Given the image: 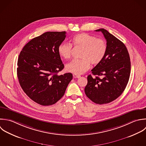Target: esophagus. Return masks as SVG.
<instances>
[{
	"mask_svg": "<svg viewBox=\"0 0 146 146\" xmlns=\"http://www.w3.org/2000/svg\"><path fill=\"white\" fill-rule=\"evenodd\" d=\"M73 76L74 78H79L81 77V76H80V75L76 74H74L73 75Z\"/></svg>",
	"mask_w": 146,
	"mask_h": 146,
	"instance_id": "obj_1",
	"label": "esophagus"
}]
</instances>
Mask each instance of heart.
<instances>
[{
    "instance_id": "1",
    "label": "heart",
    "mask_w": 146,
    "mask_h": 146,
    "mask_svg": "<svg viewBox=\"0 0 146 146\" xmlns=\"http://www.w3.org/2000/svg\"><path fill=\"white\" fill-rule=\"evenodd\" d=\"M73 44L75 46L83 48L81 59H74L66 65L68 72L76 74H81L88 70L93 65L100 64L104 59L106 51L107 44L103 38L86 33L74 35L72 38ZM72 45L67 42H61L58 46V52L61 57L69 59L72 55Z\"/></svg>"
}]
</instances>
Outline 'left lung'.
Segmentation results:
<instances>
[{
    "instance_id": "left-lung-1",
    "label": "left lung",
    "mask_w": 146,
    "mask_h": 146,
    "mask_svg": "<svg viewBox=\"0 0 146 146\" xmlns=\"http://www.w3.org/2000/svg\"><path fill=\"white\" fill-rule=\"evenodd\" d=\"M96 31L103 33L107 51L102 61L92 70L96 76H88L85 93L93 102L102 105L113 101L123 92L129 80L131 62L127 48L121 40L105 29Z\"/></svg>"
}]
</instances>
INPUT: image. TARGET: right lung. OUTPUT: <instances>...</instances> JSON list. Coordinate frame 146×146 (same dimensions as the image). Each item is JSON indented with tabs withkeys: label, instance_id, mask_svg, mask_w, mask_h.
Here are the masks:
<instances>
[{
	"label": "right lung",
	"instance_id": "add662e5",
	"mask_svg": "<svg viewBox=\"0 0 146 146\" xmlns=\"http://www.w3.org/2000/svg\"><path fill=\"white\" fill-rule=\"evenodd\" d=\"M65 37V31L45 32L29 41L19 56L17 76L20 86L39 105L56 104L73 78L70 73L57 74L64 68L58 46Z\"/></svg>",
	"mask_w": 146,
	"mask_h": 146
}]
</instances>
